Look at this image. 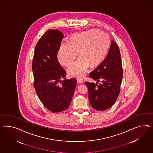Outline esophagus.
Here are the masks:
<instances>
[{
	"mask_svg": "<svg viewBox=\"0 0 153 153\" xmlns=\"http://www.w3.org/2000/svg\"><path fill=\"white\" fill-rule=\"evenodd\" d=\"M76 80H77V82L78 83H80V84H81V83H82L83 82V80H82V79L80 78H77L76 79Z\"/></svg>",
	"mask_w": 153,
	"mask_h": 153,
	"instance_id": "obj_1",
	"label": "esophagus"
}]
</instances>
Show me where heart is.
<instances>
[{
    "mask_svg": "<svg viewBox=\"0 0 153 153\" xmlns=\"http://www.w3.org/2000/svg\"><path fill=\"white\" fill-rule=\"evenodd\" d=\"M110 45L105 33L91 29L71 35L69 42H63L58 52L60 63L68 66L79 54L78 59L68 67V73L72 76H82L91 65L95 67L105 59Z\"/></svg>",
    "mask_w": 153,
    "mask_h": 153,
    "instance_id": "b5f03b06",
    "label": "heart"
}]
</instances>
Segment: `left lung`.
I'll return each instance as SVG.
<instances>
[{
    "instance_id": "left-lung-1",
    "label": "left lung",
    "mask_w": 153,
    "mask_h": 153,
    "mask_svg": "<svg viewBox=\"0 0 153 153\" xmlns=\"http://www.w3.org/2000/svg\"><path fill=\"white\" fill-rule=\"evenodd\" d=\"M90 77L97 82H86L91 106L99 111L109 109L118 99L123 79L121 56L119 47L112 40L105 58L94 71ZM101 80V82H98Z\"/></svg>"
}]
</instances>
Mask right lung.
<instances>
[{"mask_svg": "<svg viewBox=\"0 0 153 153\" xmlns=\"http://www.w3.org/2000/svg\"><path fill=\"white\" fill-rule=\"evenodd\" d=\"M63 37L58 30L46 31L36 45L32 64L35 91L44 106L53 113L69 108L76 84L75 78L65 79L66 72L57 58Z\"/></svg>", "mask_w": 153, "mask_h": 153, "instance_id": "obj_1", "label": "right lung"}]
</instances>
